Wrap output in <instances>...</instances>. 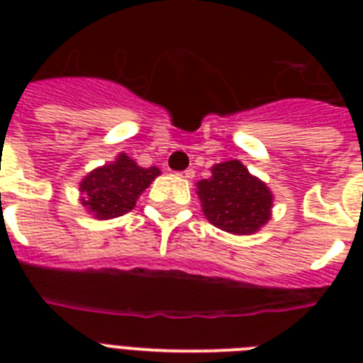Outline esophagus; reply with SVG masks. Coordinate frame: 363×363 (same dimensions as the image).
Returning a JSON list of instances; mask_svg holds the SVG:
<instances>
[{
    "label": "esophagus",
    "instance_id": "34e87169",
    "mask_svg": "<svg viewBox=\"0 0 363 363\" xmlns=\"http://www.w3.org/2000/svg\"><path fill=\"white\" fill-rule=\"evenodd\" d=\"M179 175H181L182 179H194V175H196V173H194V169H184V171H181Z\"/></svg>",
    "mask_w": 363,
    "mask_h": 363
}]
</instances>
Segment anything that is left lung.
<instances>
[{
    "label": "left lung",
    "mask_w": 363,
    "mask_h": 363,
    "mask_svg": "<svg viewBox=\"0 0 363 363\" xmlns=\"http://www.w3.org/2000/svg\"><path fill=\"white\" fill-rule=\"evenodd\" d=\"M213 175L198 182V196L207 220L235 235L258 232L271 218L273 194L248 173L239 160L213 165Z\"/></svg>",
    "instance_id": "obj_1"
}]
</instances>
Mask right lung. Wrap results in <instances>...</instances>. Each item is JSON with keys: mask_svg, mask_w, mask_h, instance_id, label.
<instances>
[{"mask_svg": "<svg viewBox=\"0 0 363 363\" xmlns=\"http://www.w3.org/2000/svg\"><path fill=\"white\" fill-rule=\"evenodd\" d=\"M158 175V167H141L122 152L115 162L90 171L82 179L81 203L98 220L116 218L135 207L137 198Z\"/></svg>", "mask_w": 363, "mask_h": 363, "instance_id": "obj_1", "label": "right lung"}]
</instances>
